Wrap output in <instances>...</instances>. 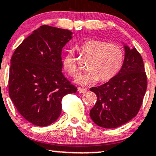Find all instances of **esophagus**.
Here are the masks:
<instances>
[{"instance_id": "obj_1", "label": "esophagus", "mask_w": 156, "mask_h": 156, "mask_svg": "<svg viewBox=\"0 0 156 156\" xmlns=\"http://www.w3.org/2000/svg\"><path fill=\"white\" fill-rule=\"evenodd\" d=\"M87 92V90L84 88H81V87H78V92L79 93H84Z\"/></svg>"}]
</instances>
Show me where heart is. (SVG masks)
<instances>
[{"label":"heart","instance_id":"obj_1","mask_svg":"<svg viewBox=\"0 0 156 156\" xmlns=\"http://www.w3.org/2000/svg\"><path fill=\"white\" fill-rule=\"evenodd\" d=\"M80 50L87 57L90 58L87 69L76 78L78 84L90 85L99 79L107 81L119 73L124 61V52L119 45L108 44L98 40H89L81 44ZM63 65L68 74L75 76L78 72L76 61L72 51L63 58Z\"/></svg>","mask_w":156,"mask_h":156}]
</instances>
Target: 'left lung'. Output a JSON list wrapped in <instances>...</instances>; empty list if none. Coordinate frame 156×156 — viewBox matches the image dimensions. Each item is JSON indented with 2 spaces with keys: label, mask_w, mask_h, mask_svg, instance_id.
Segmentation results:
<instances>
[{
  "label": "left lung",
  "mask_w": 156,
  "mask_h": 156,
  "mask_svg": "<svg viewBox=\"0 0 156 156\" xmlns=\"http://www.w3.org/2000/svg\"><path fill=\"white\" fill-rule=\"evenodd\" d=\"M124 59L120 71L112 79L90 91L97 101L90 115L98 126L107 129L126 124L138 114L147 90L143 59L136 47L123 43Z\"/></svg>",
  "instance_id": "8db88e82"
}]
</instances>
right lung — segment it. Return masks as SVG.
Wrapping results in <instances>:
<instances>
[{
    "label": "right lung",
    "instance_id": "right-lung-1",
    "mask_svg": "<svg viewBox=\"0 0 156 156\" xmlns=\"http://www.w3.org/2000/svg\"><path fill=\"white\" fill-rule=\"evenodd\" d=\"M73 32L47 25L34 30L11 58L9 92L18 112L29 122L46 126L61 112V101L77 87L62 73L61 51Z\"/></svg>",
    "mask_w": 156,
    "mask_h": 156
}]
</instances>
